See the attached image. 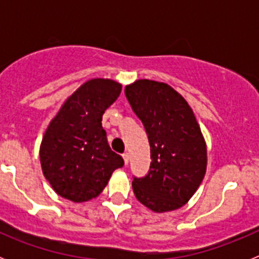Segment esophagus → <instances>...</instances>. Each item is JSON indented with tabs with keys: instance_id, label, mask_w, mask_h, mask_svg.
Here are the masks:
<instances>
[{
	"instance_id": "esophagus-1",
	"label": "esophagus",
	"mask_w": 259,
	"mask_h": 259,
	"mask_svg": "<svg viewBox=\"0 0 259 259\" xmlns=\"http://www.w3.org/2000/svg\"><path fill=\"white\" fill-rule=\"evenodd\" d=\"M123 159H124V164L127 166V164L130 163V154H128V153H124V154H123Z\"/></svg>"
}]
</instances>
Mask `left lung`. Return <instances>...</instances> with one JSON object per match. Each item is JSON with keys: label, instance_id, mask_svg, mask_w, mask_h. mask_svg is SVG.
I'll use <instances>...</instances> for the list:
<instances>
[{"label": "left lung", "instance_id": "8db88e82", "mask_svg": "<svg viewBox=\"0 0 259 259\" xmlns=\"http://www.w3.org/2000/svg\"><path fill=\"white\" fill-rule=\"evenodd\" d=\"M125 96L143 122L150 144V170L132 182L136 198L154 212L180 209L206 174L207 149L200 124L185 98L161 81L140 79Z\"/></svg>", "mask_w": 259, "mask_h": 259}]
</instances>
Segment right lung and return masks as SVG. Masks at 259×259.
Returning <instances> with one entry per match:
<instances>
[{
  "instance_id": "right-lung-1",
  "label": "right lung",
  "mask_w": 259,
  "mask_h": 259,
  "mask_svg": "<svg viewBox=\"0 0 259 259\" xmlns=\"http://www.w3.org/2000/svg\"><path fill=\"white\" fill-rule=\"evenodd\" d=\"M120 92L122 84L115 80H88L50 120L40 145V163L45 179L61 197L72 202L96 198L114 170L124 164L110 149L101 123L105 110Z\"/></svg>"
}]
</instances>
